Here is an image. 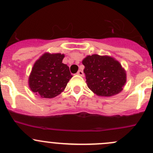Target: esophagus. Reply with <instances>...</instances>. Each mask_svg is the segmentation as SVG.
Returning a JSON list of instances; mask_svg holds the SVG:
<instances>
[{"mask_svg":"<svg viewBox=\"0 0 153 153\" xmlns=\"http://www.w3.org/2000/svg\"><path fill=\"white\" fill-rule=\"evenodd\" d=\"M77 74H78V75H81V76H84V72H83V71L81 70V69L78 71Z\"/></svg>","mask_w":153,"mask_h":153,"instance_id":"obj_1","label":"esophagus"}]
</instances>
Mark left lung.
Listing matches in <instances>:
<instances>
[{
  "mask_svg": "<svg viewBox=\"0 0 153 153\" xmlns=\"http://www.w3.org/2000/svg\"><path fill=\"white\" fill-rule=\"evenodd\" d=\"M87 86L96 95L110 97L119 93L126 83V72L109 56L89 55L82 61Z\"/></svg>",
  "mask_w": 153,
  "mask_h": 153,
  "instance_id": "1",
  "label": "left lung"
}]
</instances>
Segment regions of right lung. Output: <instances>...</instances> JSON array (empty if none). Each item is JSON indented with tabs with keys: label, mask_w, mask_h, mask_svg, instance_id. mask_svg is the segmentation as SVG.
Here are the masks:
<instances>
[{
	"label": "right lung",
	"mask_w": 153,
	"mask_h": 153,
	"mask_svg": "<svg viewBox=\"0 0 153 153\" xmlns=\"http://www.w3.org/2000/svg\"><path fill=\"white\" fill-rule=\"evenodd\" d=\"M64 58L60 53H45L35 63L29 78L32 92L41 98H52L64 90L72 75L62 63Z\"/></svg>",
	"instance_id": "obj_1"
}]
</instances>
